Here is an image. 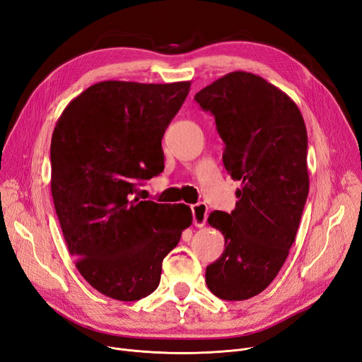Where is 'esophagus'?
I'll return each mask as SVG.
<instances>
[{"mask_svg": "<svg viewBox=\"0 0 362 362\" xmlns=\"http://www.w3.org/2000/svg\"><path fill=\"white\" fill-rule=\"evenodd\" d=\"M207 213H209V207L204 202H198L195 206H192V220L197 228H202L206 225Z\"/></svg>", "mask_w": 362, "mask_h": 362, "instance_id": "obj_1", "label": "esophagus"}]
</instances>
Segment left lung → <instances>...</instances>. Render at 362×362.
<instances>
[{
	"label": "left lung",
	"instance_id": "1",
	"mask_svg": "<svg viewBox=\"0 0 362 362\" xmlns=\"http://www.w3.org/2000/svg\"><path fill=\"white\" fill-rule=\"evenodd\" d=\"M195 100L214 117L225 168L243 185L232 213L209 216L225 250L206 282L218 298L247 300L271 284L294 243L309 192L306 125L284 91L244 71L218 78Z\"/></svg>",
	"mask_w": 362,
	"mask_h": 362
}]
</instances>
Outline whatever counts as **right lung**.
I'll return each instance as SVG.
<instances>
[{"label":"right lung","mask_w":362,"mask_h":362,"mask_svg":"<svg viewBox=\"0 0 362 362\" xmlns=\"http://www.w3.org/2000/svg\"><path fill=\"white\" fill-rule=\"evenodd\" d=\"M191 81H102L62 112L52 137V195L75 266L99 293L134 302L156 290L163 260L192 223L185 204L140 201L164 170L161 140Z\"/></svg>","instance_id":"right-lung-1"}]
</instances>
